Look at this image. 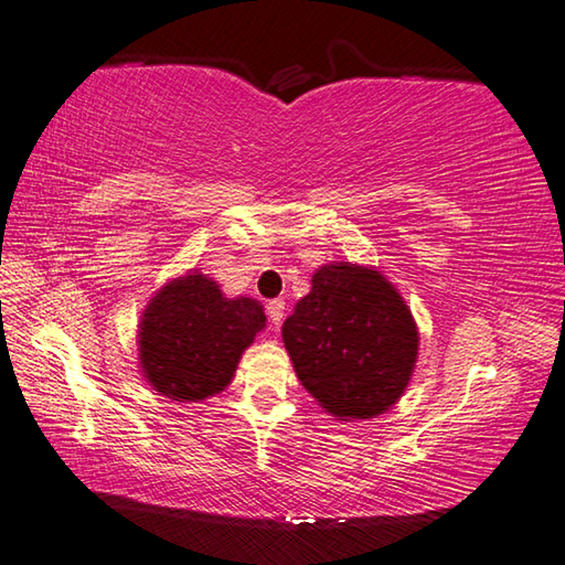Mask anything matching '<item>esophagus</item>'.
Returning a JSON list of instances; mask_svg holds the SVG:
<instances>
[{"label": "esophagus", "instance_id": "esophagus-1", "mask_svg": "<svg viewBox=\"0 0 565 565\" xmlns=\"http://www.w3.org/2000/svg\"><path fill=\"white\" fill-rule=\"evenodd\" d=\"M284 310H286L284 298H274V301H269V303H267V316H269V320H271L274 330L281 326V320H284Z\"/></svg>", "mask_w": 565, "mask_h": 565}]
</instances>
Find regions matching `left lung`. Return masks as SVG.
<instances>
[{
    "instance_id": "1",
    "label": "left lung",
    "mask_w": 565,
    "mask_h": 565,
    "mask_svg": "<svg viewBox=\"0 0 565 565\" xmlns=\"http://www.w3.org/2000/svg\"><path fill=\"white\" fill-rule=\"evenodd\" d=\"M296 376L338 419H369L401 398L417 362V326L376 269L326 264L281 328Z\"/></svg>"
}]
</instances>
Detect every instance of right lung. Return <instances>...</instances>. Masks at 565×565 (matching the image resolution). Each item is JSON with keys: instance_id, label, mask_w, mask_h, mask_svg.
<instances>
[{"instance_id": "1", "label": "right lung", "mask_w": 565, "mask_h": 565, "mask_svg": "<svg viewBox=\"0 0 565 565\" xmlns=\"http://www.w3.org/2000/svg\"><path fill=\"white\" fill-rule=\"evenodd\" d=\"M252 298H225L209 276L191 271L152 296L138 330L140 369L150 386L196 403L233 381L239 356L264 328Z\"/></svg>"}]
</instances>
